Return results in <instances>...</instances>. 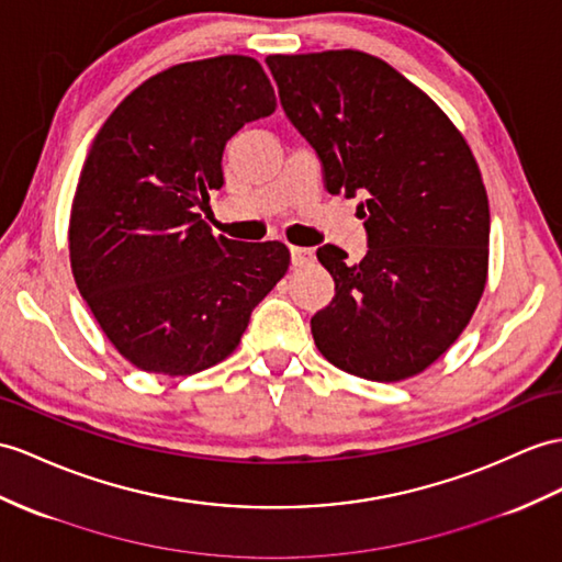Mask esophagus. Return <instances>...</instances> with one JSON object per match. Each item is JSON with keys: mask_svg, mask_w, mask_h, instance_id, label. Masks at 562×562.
<instances>
[{"mask_svg": "<svg viewBox=\"0 0 562 562\" xmlns=\"http://www.w3.org/2000/svg\"><path fill=\"white\" fill-rule=\"evenodd\" d=\"M312 262V250L310 248H297V245H291V265L293 267H303Z\"/></svg>", "mask_w": 562, "mask_h": 562, "instance_id": "34e87169", "label": "esophagus"}]
</instances>
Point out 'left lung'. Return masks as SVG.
Segmentation results:
<instances>
[{"label": "left lung", "instance_id": "8db88e82", "mask_svg": "<svg viewBox=\"0 0 562 562\" xmlns=\"http://www.w3.org/2000/svg\"><path fill=\"white\" fill-rule=\"evenodd\" d=\"M285 116L331 195H360L367 255L317 250L336 295L310 326L324 358L369 381L419 374L484 293L488 198L458 128L393 66L358 49L273 54Z\"/></svg>", "mask_w": 562, "mask_h": 562}]
</instances>
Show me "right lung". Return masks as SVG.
Here are the masks:
<instances>
[{"instance_id": "1", "label": "right lung", "mask_w": 562, "mask_h": 562, "mask_svg": "<svg viewBox=\"0 0 562 562\" xmlns=\"http://www.w3.org/2000/svg\"><path fill=\"white\" fill-rule=\"evenodd\" d=\"M273 109L259 61L224 54L147 78L94 135L68 226L71 269L138 369L178 376L222 362L289 269L283 243L214 238L200 216L224 186L226 143Z\"/></svg>"}]
</instances>
